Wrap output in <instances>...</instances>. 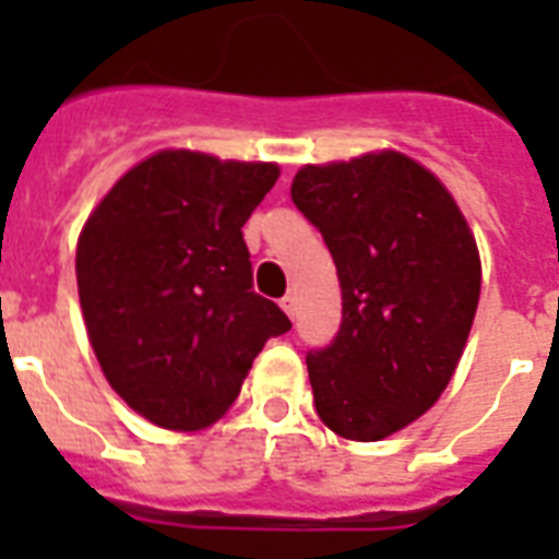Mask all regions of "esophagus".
Returning <instances> with one entry per match:
<instances>
[{"label":"esophagus","instance_id":"1","mask_svg":"<svg viewBox=\"0 0 559 559\" xmlns=\"http://www.w3.org/2000/svg\"><path fill=\"white\" fill-rule=\"evenodd\" d=\"M281 307H284V313H287L289 319H293V316H296V310H298V298H296V293H287V296L281 298Z\"/></svg>","mask_w":559,"mask_h":559}]
</instances>
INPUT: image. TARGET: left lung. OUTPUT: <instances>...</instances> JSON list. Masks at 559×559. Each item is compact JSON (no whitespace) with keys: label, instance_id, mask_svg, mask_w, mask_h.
<instances>
[{"label":"left lung","instance_id":"1","mask_svg":"<svg viewBox=\"0 0 559 559\" xmlns=\"http://www.w3.org/2000/svg\"><path fill=\"white\" fill-rule=\"evenodd\" d=\"M289 193L342 289L336 340L307 357L316 412L340 438L382 441L459 368L481 293L476 235L441 179L400 151L305 165Z\"/></svg>","mask_w":559,"mask_h":559}]
</instances>
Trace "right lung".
<instances>
[{"label": "right lung", "mask_w": 559, "mask_h": 559, "mask_svg": "<svg viewBox=\"0 0 559 559\" xmlns=\"http://www.w3.org/2000/svg\"><path fill=\"white\" fill-rule=\"evenodd\" d=\"M275 162L168 147L92 209L74 272L86 336L127 406L170 432L217 424L266 340L293 324L252 289L243 223Z\"/></svg>", "instance_id": "add662e5"}]
</instances>
